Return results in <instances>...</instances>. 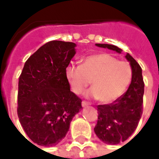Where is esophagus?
I'll return each mask as SVG.
<instances>
[{
    "mask_svg": "<svg viewBox=\"0 0 159 159\" xmlns=\"http://www.w3.org/2000/svg\"><path fill=\"white\" fill-rule=\"evenodd\" d=\"M89 105V104L88 103V102H86V101H83V102H82V106H83V107H88Z\"/></svg>",
    "mask_w": 159,
    "mask_h": 159,
    "instance_id": "esophagus-1",
    "label": "esophagus"
}]
</instances>
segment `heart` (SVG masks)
I'll return each mask as SVG.
<instances>
[{
  "mask_svg": "<svg viewBox=\"0 0 159 159\" xmlns=\"http://www.w3.org/2000/svg\"><path fill=\"white\" fill-rule=\"evenodd\" d=\"M66 77L76 94H79L92 81L93 89L88 95L109 104L119 99L126 91L133 76L132 66L107 52L93 54L83 59L82 66H66Z\"/></svg>",
  "mask_w": 159,
  "mask_h": 159,
  "instance_id": "b5f03b06",
  "label": "heart"
}]
</instances>
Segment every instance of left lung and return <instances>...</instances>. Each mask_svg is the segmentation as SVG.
I'll return each mask as SVG.
<instances>
[{
    "label": "left lung",
    "instance_id": "1",
    "mask_svg": "<svg viewBox=\"0 0 159 159\" xmlns=\"http://www.w3.org/2000/svg\"><path fill=\"white\" fill-rule=\"evenodd\" d=\"M121 53L122 49L111 44H95ZM125 58L133 70L129 89L119 99L109 105H99L98 121L94 132L104 143L117 145L126 140L134 132L143 112L144 84L142 70L129 53Z\"/></svg>",
    "mask_w": 159,
    "mask_h": 159
}]
</instances>
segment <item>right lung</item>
Here are the masks:
<instances>
[{"instance_id": "obj_1", "label": "right lung", "mask_w": 159, "mask_h": 159, "mask_svg": "<svg viewBox=\"0 0 159 159\" xmlns=\"http://www.w3.org/2000/svg\"><path fill=\"white\" fill-rule=\"evenodd\" d=\"M76 46L62 41L47 42L26 60L19 76L18 117L26 134L39 146L59 144L83 108L65 73Z\"/></svg>"}]
</instances>
